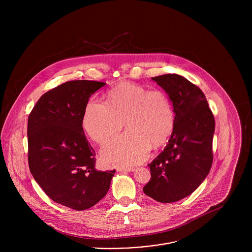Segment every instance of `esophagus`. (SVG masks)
<instances>
[{
	"label": "esophagus",
	"mask_w": 252,
	"mask_h": 252,
	"mask_svg": "<svg viewBox=\"0 0 252 252\" xmlns=\"http://www.w3.org/2000/svg\"><path fill=\"white\" fill-rule=\"evenodd\" d=\"M135 170V167H124V168H117L118 172H133Z\"/></svg>",
	"instance_id": "obj_1"
}]
</instances>
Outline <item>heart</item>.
Segmentation results:
<instances>
[{
  "instance_id": "heart-1",
  "label": "heart",
  "mask_w": 252,
  "mask_h": 252,
  "mask_svg": "<svg viewBox=\"0 0 252 252\" xmlns=\"http://www.w3.org/2000/svg\"><path fill=\"white\" fill-rule=\"evenodd\" d=\"M125 121L129 131L102 150L103 160L109 166L140 163L151 146L159 147L168 141L175 126L171 100L162 90L124 81L108 91L107 104L88 102L82 124L87 135L103 145L122 130Z\"/></svg>"
}]
</instances>
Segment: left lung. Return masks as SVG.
Segmentation results:
<instances>
[{"instance_id": "8db88e82", "label": "left lung", "mask_w": 252, "mask_h": 252, "mask_svg": "<svg viewBox=\"0 0 252 252\" xmlns=\"http://www.w3.org/2000/svg\"><path fill=\"white\" fill-rule=\"evenodd\" d=\"M169 95L175 126L164 150L150 163L145 195L160 203L180 201L207 178L213 164L215 117L203 91L177 73L151 78Z\"/></svg>"}]
</instances>
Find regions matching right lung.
<instances>
[{
	"mask_svg": "<svg viewBox=\"0 0 252 252\" xmlns=\"http://www.w3.org/2000/svg\"><path fill=\"white\" fill-rule=\"evenodd\" d=\"M106 83L67 81L44 93L28 118L30 172L54 202L84 211L108 193L115 170L95 168V150L82 127L89 98Z\"/></svg>",
	"mask_w": 252,
	"mask_h": 252,
	"instance_id": "add662e5",
	"label": "right lung"
}]
</instances>
